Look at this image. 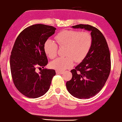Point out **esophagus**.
Returning <instances> with one entry per match:
<instances>
[{
  "mask_svg": "<svg viewBox=\"0 0 122 122\" xmlns=\"http://www.w3.org/2000/svg\"><path fill=\"white\" fill-rule=\"evenodd\" d=\"M56 74H63V71H58V70H56Z\"/></svg>",
  "mask_w": 122,
  "mask_h": 122,
  "instance_id": "1",
  "label": "esophagus"
}]
</instances>
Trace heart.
<instances>
[{
    "label": "heart",
    "instance_id": "1",
    "mask_svg": "<svg viewBox=\"0 0 122 122\" xmlns=\"http://www.w3.org/2000/svg\"><path fill=\"white\" fill-rule=\"evenodd\" d=\"M55 39L60 47H67L66 58H58L51 63V66L59 71L72 67L74 61L81 62L88 54L92 43V37L88 32L66 30L59 33ZM46 54L53 59L57 55L58 45L54 41L48 39L44 46Z\"/></svg>",
    "mask_w": 122,
    "mask_h": 122
}]
</instances>
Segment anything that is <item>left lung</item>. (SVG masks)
<instances>
[{
    "label": "left lung",
    "mask_w": 122,
    "mask_h": 122,
    "mask_svg": "<svg viewBox=\"0 0 122 122\" xmlns=\"http://www.w3.org/2000/svg\"><path fill=\"white\" fill-rule=\"evenodd\" d=\"M73 28L91 32L92 43L82 61L71 71L72 79L67 81L70 94L79 99H88L102 90L109 76L111 59L106 40L101 31L88 24H78Z\"/></svg>",
    "instance_id": "obj_1"
}]
</instances>
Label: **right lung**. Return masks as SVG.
<instances>
[{
	"instance_id": "obj_1",
	"label": "right lung",
	"mask_w": 122,
	"mask_h": 122,
	"mask_svg": "<svg viewBox=\"0 0 122 122\" xmlns=\"http://www.w3.org/2000/svg\"><path fill=\"white\" fill-rule=\"evenodd\" d=\"M56 28L34 24L25 28L16 39L11 56L10 68L14 83L19 91L30 98L43 96L49 90L56 72L44 68L48 63L44 43L54 35Z\"/></svg>"
}]
</instances>
